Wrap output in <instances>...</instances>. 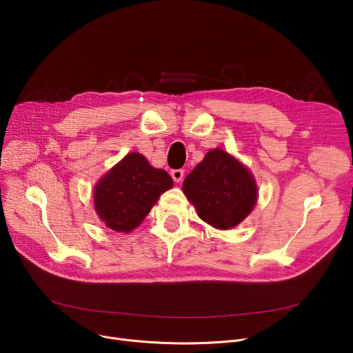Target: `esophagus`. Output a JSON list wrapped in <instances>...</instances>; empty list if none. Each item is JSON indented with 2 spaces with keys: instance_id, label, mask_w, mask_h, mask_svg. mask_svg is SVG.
<instances>
[{
  "instance_id": "obj_1",
  "label": "esophagus",
  "mask_w": 353,
  "mask_h": 353,
  "mask_svg": "<svg viewBox=\"0 0 353 353\" xmlns=\"http://www.w3.org/2000/svg\"><path fill=\"white\" fill-rule=\"evenodd\" d=\"M183 176H184V170L179 169V170H172V177L176 183H180L183 180Z\"/></svg>"
}]
</instances>
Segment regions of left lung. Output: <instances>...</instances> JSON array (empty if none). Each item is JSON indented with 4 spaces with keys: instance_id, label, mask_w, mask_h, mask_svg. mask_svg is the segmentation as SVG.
I'll return each instance as SVG.
<instances>
[{
    "instance_id": "obj_1",
    "label": "left lung",
    "mask_w": 353,
    "mask_h": 353,
    "mask_svg": "<svg viewBox=\"0 0 353 353\" xmlns=\"http://www.w3.org/2000/svg\"><path fill=\"white\" fill-rule=\"evenodd\" d=\"M183 192L197 216L219 230L242 223L254 209L259 194L252 172L219 147L209 150L184 179Z\"/></svg>"
}]
</instances>
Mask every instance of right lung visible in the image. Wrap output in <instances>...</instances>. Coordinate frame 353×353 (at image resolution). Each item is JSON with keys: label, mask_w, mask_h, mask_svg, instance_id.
I'll use <instances>...</instances> for the list:
<instances>
[{"label": "right lung", "mask_w": 353, "mask_h": 353, "mask_svg": "<svg viewBox=\"0 0 353 353\" xmlns=\"http://www.w3.org/2000/svg\"><path fill=\"white\" fill-rule=\"evenodd\" d=\"M173 188V179L136 152L124 156L101 176L92 190L99 219L114 232L130 233L150 213L159 197Z\"/></svg>", "instance_id": "1"}]
</instances>
